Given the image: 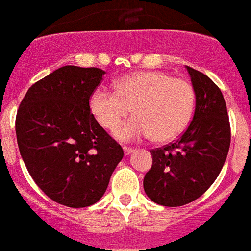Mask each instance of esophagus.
<instances>
[{"label":"esophagus","mask_w":251,"mask_h":251,"mask_svg":"<svg viewBox=\"0 0 251 251\" xmlns=\"http://www.w3.org/2000/svg\"><path fill=\"white\" fill-rule=\"evenodd\" d=\"M123 151H124V155H131L133 152V150L131 147H123Z\"/></svg>","instance_id":"obj_1"}]
</instances>
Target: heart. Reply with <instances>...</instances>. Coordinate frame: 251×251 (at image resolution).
Segmentation results:
<instances>
[{
    "instance_id": "obj_1",
    "label": "heart",
    "mask_w": 251,
    "mask_h": 251,
    "mask_svg": "<svg viewBox=\"0 0 251 251\" xmlns=\"http://www.w3.org/2000/svg\"><path fill=\"white\" fill-rule=\"evenodd\" d=\"M115 92L108 88L93 89L88 107L95 120L112 131L133 108V117L115 131L119 140L148 138L156 142L176 138L193 116L195 95L191 84L162 71H144L118 78Z\"/></svg>"
}]
</instances>
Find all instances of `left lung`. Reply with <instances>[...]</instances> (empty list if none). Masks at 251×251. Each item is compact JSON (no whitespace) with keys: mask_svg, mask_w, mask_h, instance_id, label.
I'll list each match as a JSON object with an SVG mask.
<instances>
[{"mask_svg":"<svg viewBox=\"0 0 251 251\" xmlns=\"http://www.w3.org/2000/svg\"><path fill=\"white\" fill-rule=\"evenodd\" d=\"M186 68L195 92L193 120L175 143L151 151L152 167L143 180L148 198L167 207L184 206L207 191L222 170L231 139L221 89L202 72Z\"/></svg>","mask_w":251,"mask_h":251,"instance_id":"1","label":"left lung"}]
</instances>
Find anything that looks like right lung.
<instances>
[{
  "label": "right lung",
  "mask_w": 251,
  "mask_h": 251,
  "mask_svg": "<svg viewBox=\"0 0 251 251\" xmlns=\"http://www.w3.org/2000/svg\"><path fill=\"white\" fill-rule=\"evenodd\" d=\"M104 73L99 68H58L29 88L16 116L18 148L30 176L52 201L68 207L100 201L123 159V148L88 107Z\"/></svg>",
  "instance_id": "right-lung-1"
}]
</instances>
